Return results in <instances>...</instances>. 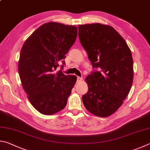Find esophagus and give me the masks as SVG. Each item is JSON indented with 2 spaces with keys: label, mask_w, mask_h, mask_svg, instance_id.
Wrapping results in <instances>:
<instances>
[{
  "label": "esophagus",
  "mask_w": 150,
  "mask_h": 150,
  "mask_svg": "<svg viewBox=\"0 0 150 150\" xmlns=\"http://www.w3.org/2000/svg\"><path fill=\"white\" fill-rule=\"evenodd\" d=\"M83 78L82 77H78L77 78V82H80L81 81H82Z\"/></svg>",
  "instance_id": "obj_1"
}]
</instances>
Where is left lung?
Instances as JSON below:
<instances>
[{"label": "left lung", "instance_id": "left-lung-1", "mask_svg": "<svg viewBox=\"0 0 150 150\" xmlns=\"http://www.w3.org/2000/svg\"><path fill=\"white\" fill-rule=\"evenodd\" d=\"M78 37L93 68L86 78L88 91L82 96L86 109L96 116L107 117L122 105L134 78L133 59L127 42L109 25H78Z\"/></svg>", "mask_w": 150, "mask_h": 150}]
</instances>
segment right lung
I'll return each mask as SVG.
<instances>
[{
  "mask_svg": "<svg viewBox=\"0 0 150 150\" xmlns=\"http://www.w3.org/2000/svg\"><path fill=\"white\" fill-rule=\"evenodd\" d=\"M76 26L47 22L26 39L18 61L22 87L34 108L51 115L64 108L77 77L57 71L74 43ZM63 65L61 68H62Z\"/></svg>",
  "mask_w": 150,
  "mask_h": 150,
  "instance_id": "right-lung-1",
  "label": "right lung"
}]
</instances>
